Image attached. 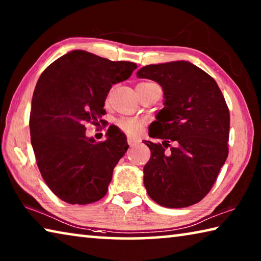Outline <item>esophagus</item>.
I'll use <instances>...</instances> for the list:
<instances>
[{
    "label": "esophagus",
    "mask_w": 261,
    "mask_h": 261,
    "mask_svg": "<svg viewBox=\"0 0 261 261\" xmlns=\"http://www.w3.org/2000/svg\"><path fill=\"white\" fill-rule=\"evenodd\" d=\"M126 140H127V144H129L130 146H132V145H135L139 141V139H137V138H135V137H131V136H127Z\"/></svg>",
    "instance_id": "34e87169"
}]
</instances>
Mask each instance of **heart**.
I'll list each match as a JSON object with an SVG mask.
<instances>
[{
  "label": "heart",
  "mask_w": 261,
  "mask_h": 261,
  "mask_svg": "<svg viewBox=\"0 0 261 261\" xmlns=\"http://www.w3.org/2000/svg\"><path fill=\"white\" fill-rule=\"evenodd\" d=\"M148 84H152V83H140L137 86L148 85ZM144 123L145 122L143 120H135V118H123V120L118 121V126H120L121 130L126 132V134L137 135L140 131L141 127H143Z\"/></svg>",
  "instance_id": "heart-1"
}]
</instances>
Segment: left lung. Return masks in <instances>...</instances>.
I'll return each mask as SVG.
<instances>
[{"instance_id":"1","label":"left lung","mask_w":261,"mask_h":261,"mask_svg":"<svg viewBox=\"0 0 261 261\" xmlns=\"http://www.w3.org/2000/svg\"><path fill=\"white\" fill-rule=\"evenodd\" d=\"M137 77L161 85L165 99L148 129L149 137L163 143L145 140L151 149L144 167L148 196L168 208L197 204L228 156L230 115L224 96L208 73L187 61L149 64Z\"/></svg>"}]
</instances>
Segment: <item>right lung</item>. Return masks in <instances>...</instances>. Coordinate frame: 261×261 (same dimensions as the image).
<instances>
[{
  "label": "right lung",
  "mask_w": 261,
  "mask_h": 261,
  "mask_svg": "<svg viewBox=\"0 0 261 261\" xmlns=\"http://www.w3.org/2000/svg\"><path fill=\"white\" fill-rule=\"evenodd\" d=\"M136 63L110 61L72 50L53 62L35 86L30 115L31 143L38 168L54 194L68 204L86 205L106 196L113 170L127 147L121 131L95 143L86 123L101 116L112 85L126 81Z\"/></svg>",
  "instance_id": "right-lung-1"
}]
</instances>
